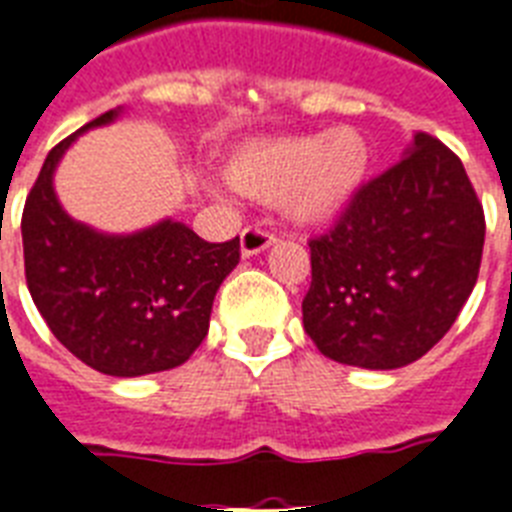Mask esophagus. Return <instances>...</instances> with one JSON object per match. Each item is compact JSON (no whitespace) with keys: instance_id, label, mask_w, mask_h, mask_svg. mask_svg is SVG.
I'll return each mask as SVG.
<instances>
[{"instance_id":"34e87169","label":"esophagus","mask_w":512,"mask_h":512,"mask_svg":"<svg viewBox=\"0 0 512 512\" xmlns=\"http://www.w3.org/2000/svg\"><path fill=\"white\" fill-rule=\"evenodd\" d=\"M273 241H276V236H273V233L263 231V228H257V225H249V228H244L239 236L241 255L244 257L260 255V252H265V249L271 247Z\"/></svg>"}]
</instances>
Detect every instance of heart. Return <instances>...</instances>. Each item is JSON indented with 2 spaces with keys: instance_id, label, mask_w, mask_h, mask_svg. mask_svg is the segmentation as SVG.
<instances>
[{
  "instance_id": "obj_1",
  "label": "heart",
  "mask_w": 512,
  "mask_h": 512,
  "mask_svg": "<svg viewBox=\"0 0 512 512\" xmlns=\"http://www.w3.org/2000/svg\"><path fill=\"white\" fill-rule=\"evenodd\" d=\"M369 143L353 127L249 143L233 151L225 180L263 204H281L297 225H329L356 201L369 175Z\"/></svg>"
}]
</instances>
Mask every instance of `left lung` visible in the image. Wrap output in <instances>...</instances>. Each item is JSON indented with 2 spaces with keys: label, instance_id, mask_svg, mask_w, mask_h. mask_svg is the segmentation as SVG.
<instances>
[{
  "label": "left lung",
  "instance_id": "1",
  "mask_svg": "<svg viewBox=\"0 0 512 512\" xmlns=\"http://www.w3.org/2000/svg\"><path fill=\"white\" fill-rule=\"evenodd\" d=\"M484 207L462 162L425 132L311 239L303 327L332 361L398 369L452 329L476 287Z\"/></svg>",
  "mask_w": 512,
  "mask_h": 512
}]
</instances>
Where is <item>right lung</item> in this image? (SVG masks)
I'll return each mask as SVG.
<instances>
[{
  "mask_svg": "<svg viewBox=\"0 0 512 512\" xmlns=\"http://www.w3.org/2000/svg\"><path fill=\"white\" fill-rule=\"evenodd\" d=\"M116 116L52 148L20 231L28 292L60 345L98 372L140 377L185 364L207 337L217 289L239 265V236L209 244L175 220L111 236L68 217L52 188L55 167L82 132Z\"/></svg>",
  "mask_w": 512,
  "mask_h": 512,
  "instance_id": "obj_1",
  "label": "right lung"
}]
</instances>
